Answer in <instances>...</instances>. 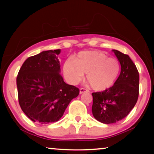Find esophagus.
Returning <instances> with one entry per match:
<instances>
[{"label":"esophagus","instance_id":"34e87169","mask_svg":"<svg viewBox=\"0 0 154 154\" xmlns=\"http://www.w3.org/2000/svg\"><path fill=\"white\" fill-rule=\"evenodd\" d=\"M85 92H88V90L85 89V88H80V94H83Z\"/></svg>","mask_w":154,"mask_h":154}]
</instances>
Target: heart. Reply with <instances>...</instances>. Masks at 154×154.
Instances as JSON below:
<instances>
[{"mask_svg": "<svg viewBox=\"0 0 154 154\" xmlns=\"http://www.w3.org/2000/svg\"><path fill=\"white\" fill-rule=\"evenodd\" d=\"M121 65L115 58L99 51L82 52L64 63L63 72L69 83L76 85L86 73V81L94 90L101 91L111 87L119 76Z\"/></svg>", "mask_w": 154, "mask_h": 154, "instance_id": "obj_1", "label": "heart"}]
</instances>
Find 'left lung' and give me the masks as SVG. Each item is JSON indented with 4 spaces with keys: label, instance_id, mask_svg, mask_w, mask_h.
Here are the masks:
<instances>
[{
    "label": "left lung",
    "instance_id": "left-lung-1",
    "mask_svg": "<svg viewBox=\"0 0 154 154\" xmlns=\"http://www.w3.org/2000/svg\"><path fill=\"white\" fill-rule=\"evenodd\" d=\"M112 51L121 64V73L112 87L92 94V115L104 124L116 123L127 116L139 96L140 75L135 64L128 54Z\"/></svg>",
    "mask_w": 154,
    "mask_h": 154
}]
</instances>
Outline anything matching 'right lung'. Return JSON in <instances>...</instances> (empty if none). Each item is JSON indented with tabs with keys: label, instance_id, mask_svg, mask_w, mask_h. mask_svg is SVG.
Listing matches in <instances>:
<instances>
[{
	"label": "right lung",
	"instance_id": "right-lung-1",
	"mask_svg": "<svg viewBox=\"0 0 154 154\" xmlns=\"http://www.w3.org/2000/svg\"><path fill=\"white\" fill-rule=\"evenodd\" d=\"M60 50H47L30 57L18 73L19 103L33 122L58 121L71 101L79 94V88L66 84L60 75Z\"/></svg>",
	"mask_w": 154,
	"mask_h": 154
}]
</instances>
